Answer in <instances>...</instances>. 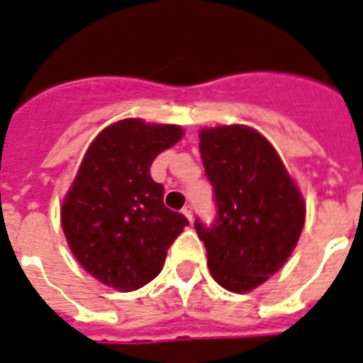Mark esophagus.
I'll return each instance as SVG.
<instances>
[{"instance_id":"34e87169","label":"esophagus","mask_w":363,"mask_h":363,"mask_svg":"<svg viewBox=\"0 0 363 363\" xmlns=\"http://www.w3.org/2000/svg\"><path fill=\"white\" fill-rule=\"evenodd\" d=\"M182 214H184V216L191 222V218H194V207H191V205H186V207L182 208Z\"/></svg>"}]
</instances>
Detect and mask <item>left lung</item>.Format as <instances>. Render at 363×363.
Wrapping results in <instances>:
<instances>
[{
  "label": "left lung",
  "mask_w": 363,
  "mask_h": 363,
  "mask_svg": "<svg viewBox=\"0 0 363 363\" xmlns=\"http://www.w3.org/2000/svg\"><path fill=\"white\" fill-rule=\"evenodd\" d=\"M199 152L216 222L196 220L212 278L248 293L284 267L304 228L306 205L272 143L242 125L203 128Z\"/></svg>",
  "instance_id": "left-lung-1"
}]
</instances>
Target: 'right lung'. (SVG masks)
<instances>
[{
    "label": "right lung",
    "mask_w": 363,
    "mask_h": 363,
    "mask_svg": "<svg viewBox=\"0 0 363 363\" xmlns=\"http://www.w3.org/2000/svg\"><path fill=\"white\" fill-rule=\"evenodd\" d=\"M177 125L123 119L96 135L61 207L78 263L100 284L128 293L160 274L188 220L164 205L151 164L182 138Z\"/></svg>",
    "instance_id": "1"
}]
</instances>
